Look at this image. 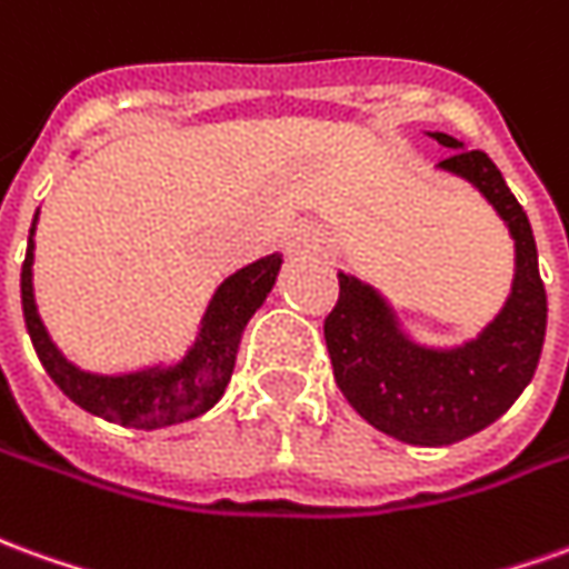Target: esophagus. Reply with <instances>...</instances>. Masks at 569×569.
<instances>
[{"label": "esophagus", "instance_id": "obj_1", "mask_svg": "<svg viewBox=\"0 0 569 569\" xmlns=\"http://www.w3.org/2000/svg\"><path fill=\"white\" fill-rule=\"evenodd\" d=\"M286 252L292 258H305L320 252V233L311 224H298L286 233Z\"/></svg>", "mask_w": 569, "mask_h": 569}]
</instances>
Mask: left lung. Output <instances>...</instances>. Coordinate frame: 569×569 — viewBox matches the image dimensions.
<instances>
[{
    "instance_id": "1",
    "label": "left lung",
    "mask_w": 569,
    "mask_h": 569,
    "mask_svg": "<svg viewBox=\"0 0 569 569\" xmlns=\"http://www.w3.org/2000/svg\"><path fill=\"white\" fill-rule=\"evenodd\" d=\"M452 153L437 169L478 190L515 240V280L502 311L456 348L407 336L376 286L339 271V301L326 317V351L336 385L372 428L412 447H450L492 425L530 385L546 341V286L530 218L483 150L428 132Z\"/></svg>"
}]
</instances>
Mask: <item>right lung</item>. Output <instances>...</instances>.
I'll use <instances>...</instances> for the list:
<instances>
[{"label": "right lung", "instance_id": "add662e5", "mask_svg": "<svg viewBox=\"0 0 569 569\" xmlns=\"http://www.w3.org/2000/svg\"><path fill=\"white\" fill-rule=\"evenodd\" d=\"M36 218H39V209H36ZM36 218L21 268L23 320H27V332H30V341H33L42 367L63 395L91 416H101L107 422L122 425V428H141V431L188 422L216 407L228 388L233 363H237V348L243 339L246 323L264 305V298L277 283L283 256L273 252V256L258 258L237 273H230L228 280L218 286L209 308L202 313L197 341L190 345L188 353L178 363L101 376V372H86L77 363H70L58 351V345L51 341L49 329L36 311Z\"/></svg>", "mask_w": 569, "mask_h": 569}]
</instances>
